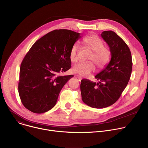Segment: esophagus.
<instances>
[{
  "instance_id": "34e87169",
  "label": "esophagus",
  "mask_w": 148,
  "mask_h": 148,
  "mask_svg": "<svg viewBox=\"0 0 148 148\" xmlns=\"http://www.w3.org/2000/svg\"><path fill=\"white\" fill-rule=\"evenodd\" d=\"M77 78H78L79 81H81V80L82 79V77H81L80 75H77Z\"/></svg>"
}]
</instances>
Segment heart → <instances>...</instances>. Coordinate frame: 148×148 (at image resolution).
Here are the masks:
<instances>
[{
    "mask_svg": "<svg viewBox=\"0 0 148 148\" xmlns=\"http://www.w3.org/2000/svg\"><path fill=\"white\" fill-rule=\"evenodd\" d=\"M82 42L84 45L93 51L89 60L93 61L98 69H102L108 64L110 59V51L107 48L103 47V43L98 37L95 35L86 36L83 38ZM78 44L75 43L71 47L70 54L71 61L76 62L78 60ZM94 63L92 62H78L73 66V70L82 76H86L94 71Z\"/></svg>",
    "mask_w": 148,
    "mask_h": 148,
    "instance_id": "1",
    "label": "heart"
}]
</instances>
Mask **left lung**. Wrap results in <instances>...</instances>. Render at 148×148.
<instances>
[{
    "mask_svg": "<svg viewBox=\"0 0 148 148\" xmlns=\"http://www.w3.org/2000/svg\"><path fill=\"white\" fill-rule=\"evenodd\" d=\"M101 37L108 44L111 59L109 64L95 76L99 82L81 81L82 101L95 108H103L114 104L121 97L131 77L132 61L130 48L114 32L104 31Z\"/></svg>",
    "mask_w": 148,
    "mask_h": 148,
    "instance_id": "obj_1",
    "label": "left lung"
}]
</instances>
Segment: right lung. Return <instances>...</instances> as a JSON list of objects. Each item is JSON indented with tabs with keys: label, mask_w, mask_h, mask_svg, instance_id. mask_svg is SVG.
<instances>
[{
	"label": "right lung",
	"mask_w": 148,
	"mask_h": 148,
	"mask_svg": "<svg viewBox=\"0 0 148 148\" xmlns=\"http://www.w3.org/2000/svg\"><path fill=\"white\" fill-rule=\"evenodd\" d=\"M80 37L71 30H55L34 43L20 68L18 94L26 108L42 114L55 106L62 88L74 77L59 74L71 68L70 51Z\"/></svg>",
	"instance_id": "add662e5"
}]
</instances>
